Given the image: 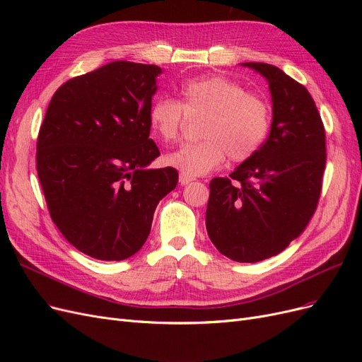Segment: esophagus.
<instances>
[{
    "label": "esophagus",
    "mask_w": 362,
    "mask_h": 362,
    "mask_svg": "<svg viewBox=\"0 0 362 362\" xmlns=\"http://www.w3.org/2000/svg\"><path fill=\"white\" fill-rule=\"evenodd\" d=\"M194 178L193 177H190V175H185V173H180V182H181V185H185V184H189V182H192Z\"/></svg>",
    "instance_id": "34e87169"
}]
</instances>
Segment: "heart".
<instances>
[{
    "label": "heart",
    "instance_id": "obj_1",
    "mask_svg": "<svg viewBox=\"0 0 362 362\" xmlns=\"http://www.w3.org/2000/svg\"><path fill=\"white\" fill-rule=\"evenodd\" d=\"M181 104L158 98L149 108V125L163 141H175L184 124V112L204 115L201 140L185 144L166 156L169 166L185 175H202L226 157L240 164L264 145L272 125V105L264 96L225 75L210 74L184 81Z\"/></svg>",
    "mask_w": 362,
    "mask_h": 362
}]
</instances>
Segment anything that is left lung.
Instances as JSON below:
<instances>
[{"label": "left lung", "instance_id": "left-lung-1", "mask_svg": "<svg viewBox=\"0 0 362 362\" xmlns=\"http://www.w3.org/2000/svg\"><path fill=\"white\" fill-rule=\"evenodd\" d=\"M243 64L269 81L270 134L229 178L211 180L205 225L221 254L258 262L278 255L311 221L322 193L326 136L305 86L273 64Z\"/></svg>", "mask_w": 362, "mask_h": 362}]
</instances>
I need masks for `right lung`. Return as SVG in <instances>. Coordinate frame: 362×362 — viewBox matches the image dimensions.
I'll return each instance as SVG.
<instances>
[{
  "label": "right lung",
  "instance_id": "obj_1",
  "mask_svg": "<svg viewBox=\"0 0 362 362\" xmlns=\"http://www.w3.org/2000/svg\"><path fill=\"white\" fill-rule=\"evenodd\" d=\"M156 64L112 62L74 76L52 95L37 136L36 169L52 222L83 254L134 255L157 204L177 187L173 168L146 169Z\"/></svg>",
  "mask_w": 362,
  "mask_h": 362
}]
</instances>
